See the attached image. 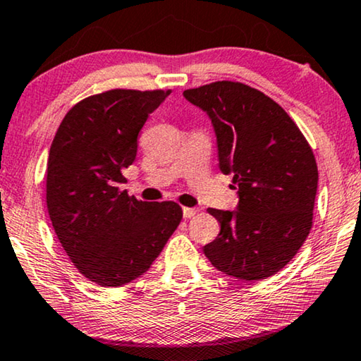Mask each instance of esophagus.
I'll return each mask as SVG.
<instances>
[{"instance_id": "esophagus-1", "label": "esophagus", "mask_w": 361, "mask_h": 361, "mask_svg": "<svg viewBox=\"0 0 361 361\" xmlns=\"http://www.w3.org/2000/svg\"><path fill=\"white\" fill-rule=\"evenodd\" d=\"M197 214L196 209H191V207H183V216L185 219H191V216H194Z\"/></svg>"}]
</instances>
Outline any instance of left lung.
<instances>
[{"label":"left lung","instance_id":"1","mask_svg":"<svg viewBox=\"0 0 361 361\" xmlns=\"http://www.w3.org/2000/svg\"><path fill=\"white\" fill-rule=\"evenodd\" d=\"M207 112L219 165L233 175L236 210L209 209L220 233L204 254L216 270L245 281L278 273L312 230L318 167L294 120L262 91L239 82H215L183 91Z\"/></svg>","mask_w":361,"mask_h":361}]
</instances>
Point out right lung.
<instances>
[{
	"instance_id": "right-lung-1",
	"label": "right lung",
	"mask_w": 361,
	"mask_h": 361,
	"mask_svg": "<svg viewBox=\"0 0 361 361\" xmlns=\"http://www.w3.org/2000/svg\"><path fill=\"white\" fill-rule=\"evenodd\" d=\"M170 90H109L77 102L56 131L47 165V205L77 270L117 288L149 270L183 219L176 202H145L120 190L138 135Z\"/></svg>"
}]
</instances>
